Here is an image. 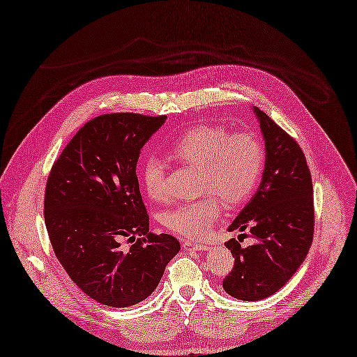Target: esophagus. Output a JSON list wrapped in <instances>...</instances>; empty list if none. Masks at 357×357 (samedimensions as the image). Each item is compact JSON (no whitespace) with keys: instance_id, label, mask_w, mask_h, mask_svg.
I'll return each instance as SVG.
<instances>
[{"instance_id":"obj_1","label":"esophagus","mask_w":357,"mask_h":357,"mask_svg":"<svg viewBox=\"0 0 357 357\" xmlns=\"http://www.w3.org/2000/svg\"><path fill=\"white\" fill-rule=\"evenodd\" d=\"M183 248L185 251H208L211 247L208 244H202L196 241H184Z\"/></svg>"}]
</instances>
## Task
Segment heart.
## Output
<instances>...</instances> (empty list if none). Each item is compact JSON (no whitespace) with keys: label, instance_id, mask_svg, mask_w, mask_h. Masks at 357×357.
<instances>
[{"label":"heart","instance_id":"1","mask_svg":"<svg viewBox=\"0 0 357 357\" xmlns=\"http://www.w3.org/2000/svg\"><path fill=\"white\" fill-rule=\"evenodd\" d=\"M169 154L180 162L197 167L199 200L183 203L164 213V225L185 238L205 236L220 215V199L236 205L250 197L264 165L263 145L251 132L231 133L220 126L200 125L185 130L173 142ZM165 162L149 155L142 165L141 180L152 200L167 196Z\"/></svg>","mask_w":357,"mask_h":357}]
</instances>
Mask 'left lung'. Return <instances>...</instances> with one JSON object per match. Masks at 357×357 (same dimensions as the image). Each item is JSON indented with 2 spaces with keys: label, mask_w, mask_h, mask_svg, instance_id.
Returning <instances> with one entry per match:
<instances>
[{
  "label": "left lung",
  "mask_w": 357,
  "mask_h": 357,
  "mask_svg": "<svg viewBox=\"0 0 357 357\" xmlns=\"http://www.w3.org/2000/svg\"><path fill=\"white\" fill-rule=\"evenodd\" d=\"M264 139L266 161L257 192L228 231L250 229L256 244L225 243L235 259L222 286L241 301H261L289 282L310 251L314 235L312 180L303 152L271 119L254 107Z\"/></svg>",
  "instance_id": "1"
}]
</instances>
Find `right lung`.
I'll use <instances>...</instances> for the list:
<instances>
[{
  "label": "right lung",
  "mask_w": 357,
  "mask_h": 357,
  "mask_svg": "<svg viewBox=\"0 0 357 357\" xmlns=\"http://www.w3.org/2000/svg\"><path fill=\"white\" fill-rule=\"evenodd\" d=\"M167 116L112 113L84 125L49 174L45 224L79 289L113 308L146 299L180 251L173 235L151 234L139 192L141 149ZM128 238L134 244L122 249Z\"/></svg>",
  "instance_id": "1"
}]
</instances>
